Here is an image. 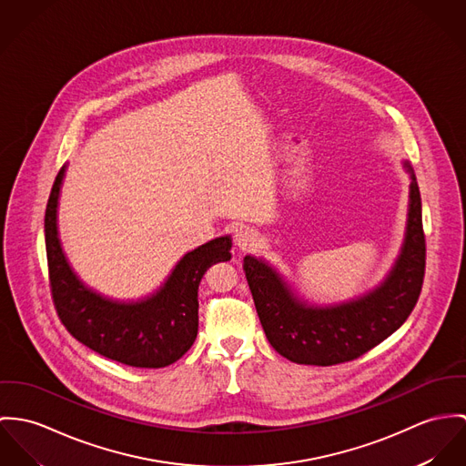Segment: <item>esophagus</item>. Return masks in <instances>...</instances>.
I'll list each match as a JSON object with an SVG mask.
<instances>
[{"instance_id":"obj_1","label":"esophagus","mask_w":466,"mask_h":466,"mask_svg":"<svg viewBox=\"0 0 466 466\" xmlns=\"http://www.w3.org/2000/svg\"><path fill=\"white\" fill-rule=\"evenodd\" d=\"M234 241L238 245L239 250L247 252V250H252L258 241V230L250 228V227H239L234 234Z\"/></svg>"}]
</instances>
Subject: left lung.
I'll return each mask as SVG.
<instances>
[{"label": "left lung", "instance_id": "obj_1", "mask_svg": "<svg viewBox=\"0 0 466 466\" xmlns=\"http://www.w3.org/2000/svg\"><path fill=\"white\" fill-rule=\"evenodd\" d=\"M410 212L400 256L371 291L336 306H312L262 258L247 256L243 269L269 345L299 364L332 366L354 361L391 336L414 309L425 275L421 198L413 167Z\"/></svg>", "mask_w": 466, "mask_h": 466}]
</instances>
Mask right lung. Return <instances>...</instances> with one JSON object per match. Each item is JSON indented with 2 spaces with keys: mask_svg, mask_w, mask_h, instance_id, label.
<instances>
[{
  "mask_svg": "<svg viewBox=\"0 0 466 466\" xmlns=\"http://www.w3.org/2000/svg\"><path fill=\"white\" fill-rule=\"evenodd\" d=\"M66 166L53 182L45 216L53 304L67 332L112 361L162 368L178 361L198 332V286L208 266L230 260L232 239L216 238L178 260L154 295L117 302L87 288L71 269L56 232V204Z\"/></svg>",
  "mask_w": 466,
  "mask_h": 466,
  "instance_id": "1",
  "label": "right lung"
}]
</instances>
